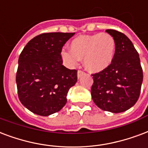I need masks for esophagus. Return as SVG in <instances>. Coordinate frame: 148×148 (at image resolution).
Segmentation results:
<instances>
[{
  "mask_svg": "<svg viewBox=\"0 0 148 148\" xmlns=\"http://www.w3.org/2000/svg\"><path fill=\"white\" fill-rule=\"evenodd\" d=\"M83 74H84V71H81V70H79L78 71H77V77L80 78Z\"/></svg>",
  "mask_w": 148,
  "mask_h": 148,
  "instance_id": "esophagus-1",
  "label": "esophagus"
}]
</instances>
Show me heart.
<instances>
[{
    "instance_id": "obj_1",
    "label": "heart",
    "mask_w": 148,
    "mask_h": 148,
    "mask_svg": "<svg viewBox=\"0 0 148 148\" xmlns=\"http://www.w3.org/2000/svg\"><path fill=\"white\" fill-rule=\"evenodd\" d=\"M71 50L62 49L60 56L68 66L77 65L79 60L84 59L88 71L100 72L112 64L116 52V42L112 35L106 32L83 35L71 42Z\"/></svg>"
}]
</instances>
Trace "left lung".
<instances>
[{"mask_svg": "<svg viewBox=\"0 0 148 148\" xmlns=\"http://www.w3.org/2000/svg\"><path fill=\"white\" fill-rule=\"evenodd\" d=\"M116 42L114 58L106 69L92 74L91 94L97 106L119 113L135 105L140 94L143 70L139 54L127 36L107 29Z\"/></svg>", "mask_w": 148, "mask_h": 148, "instance_id": "left-lung-1", "label": "left lung"}]
</instances>
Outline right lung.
Masks as SVG:
<instances>
[{"instance_id":"1","label":"right lung","mask_w":148,"mask_h":148,"mask_svg":"<svg viewBox=\"0 0 148 148\" xmlns=\"http://www.w3.org/2000/svg\"><path fill=\"white\" fill-rule=\"evenodd\" d=\"M74 35L40 34L26 44L19 56L18 95L21 104L35 114L47 116L66 103L67 92L77 81V71L62 65L60 52Z\"/></svg>"}]
</instances>
